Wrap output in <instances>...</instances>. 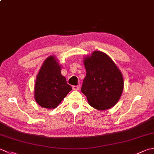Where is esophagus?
<instances>
[{
    "label": "esophagus",
    "instance_id": "1",
    "mask_svg": "<svg viewBox=\"0 0 154 154\" xmlns=\"http://www.w3.org/2000/svg\"><path fill=\"white\" fill-rule=\"evenodd\" d=\"M73 90H74V91H78V90H79V85L73 86Z\"/></svg>",
    "mask_w": 154,
    "mask_h": 154
}]
</instances>
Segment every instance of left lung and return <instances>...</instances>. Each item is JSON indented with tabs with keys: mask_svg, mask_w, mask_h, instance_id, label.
Wrapping results in <instances>:
<instances>
[{
	"mask_svg": "<svg viewBox=\"0 0 154 154\" xmlns=\"http://www.w3.org/2000/svg\"><path fill=\"white\" fill-rule=\"evenodd\" d=\"M87 71L81 92L94 109L104 110L115 105L124 88L122 74L109 55L94 51L84 58Z\"/></svg>",
	"mask_w": 154,
	"mask_h": 154,
	"instance_id": "8db88e82",
	"label": "left lung"
}]
</instances>
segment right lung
<instances>
[{
    "instance_id": "right-lung-1",
    "label": "right lung",
    "mask_w": 154,
    "mask_h": 154,
    "mask_svg": "<svg viewBox=\"0 0 154 154\" xmlns=\"http://www.w3.org/2000/svg\"><path fill=\"white\" fill-rule=\"evenodd\" d=\"M72 87L61 73V65L54 55L45 60L37 75L34 87V98L39 105L55 109Z\"/></svg>"
}]
</instances>
